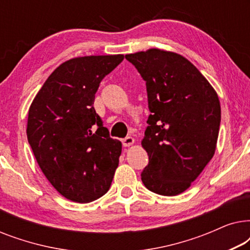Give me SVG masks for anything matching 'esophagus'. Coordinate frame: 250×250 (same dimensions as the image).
<instances>
[{"label": "esophagus", "mask_w": 250, "mask_h": 250, "mask_svg": "<svg viewBox=\"0 0 250 250\" xmlns=\"http://www.w3.org/2000/svg\"><path fill=\"white\" fill-rule=\"evenodd\" d=\"M122 142H123V146H129L131 145H133V143H134V139H133L132 136H126V138L122 140Z\"/></svg>", "instance_id": "obj_1"}]
</instances>
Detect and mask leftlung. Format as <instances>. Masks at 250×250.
<instances>
[{
	"instance_id": "8db88e82",
	"label": "left lung",
	"mask_w": 250,
	"mask_h": 250,
	"mask_svg": "<svg viewBox=\"0 0 250 250\" xmlns=\"http://www.w3.org/2000/svg\"><path fill=\"white\" fill-rule=\"evenodd\" d=\"M146 82L148 117L142 146L149 164L146 188L162 196L182 193L213 158L221 123L216 92L177 53L151 49L126 54Z\"/></svg>"
}]
</instances>
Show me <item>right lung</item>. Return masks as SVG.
I'll list each match as a JSON object with an SVG mask.
<instances>
[{
    "mask_svg": "<svg viewBox=\"0 0 250 250\" xmlns=\"http://www.w3.org/2000/svg\"><path fill=\"white\" fill-rule=\"evenodd\" d=\"M124 59L91 56L60 64L28 111L27 139L37 164L58 192L75 203L107 193L122 152L93 107L101 81Z\"/></svg>",
    "mask_w": 250,
    "mask_h": 250,
    "instance_id": "obj_1",
    "label": "right lung"
}]
</instances>
